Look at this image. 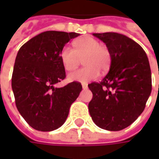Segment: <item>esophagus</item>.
I'll use <instances>...</instances> for the list:
<instances>
[{"mask_svg": "<svg viewBox=\"0 0 159 159\" xmlns=\"http://www.w3.org/2000/svg\"><path fill=\"white\" fill-rule=\"evenodd\" d=\"M82 87H83V89H88V84H86V83H83V84H82Z\"/></svg>", "mask_w": 159, "mask_h": 159, "instance_id": "34e87169", "label": "esophagus"}]
</instances>
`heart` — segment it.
Wrapping results in <instances>:
<instances>
[{
  "label": "heart",
  "mask_w": 159,
  "mask_h": 159,
  "mask_svg": "<svg viewBox=\"0 0 159 159\" xmlns=\"http://www.w3.org/2000/svg\"><path fill=\"white\" fill-rule=\"evenodd\" d=\"M74 48L65 46L59 52V58L66 70H73L83 59L85 67L70 73L68 79L71 82L88 83L96 79L100 70L107 71L110 68L111 54L106 45L91 36H84L73 42Z\"/></svg>",
  "instance_id": "1"
}]
</instances>
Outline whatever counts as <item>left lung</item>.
I'll return each mask as SVG.
<instances>
[{"label":"left lung","mask_w":159,"mask_h":159,"mask_svg":"<svg viewBox=\"0 0 159 159\" xmlns=\"http://www.w3.org/2000/svg\"><path fill=\"white\" fill-rule=\"evenodd\" d=\"M111 54L110 70L100 83L89 88L93 98L90 116L103 129L119 131L129 126L145 109L152 92L150 65L143 48L129 37L115 32L93 33Z\"/></svg>","instance_id":"1"}]
</instances>
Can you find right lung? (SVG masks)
Segmentation results:
<instances>
[{
	"mask_svg": "<svg viewBox=\"0 0 159 159\" xmlns=\"http://www.w3.org/2000/svg\"><path fill=\"white\" fill-rule=\"evenodd\" d=\"M78 36L76 32L48 30L34 36L18 52L12 89L19 113L35 129L47 132L62 126L82 91L78 82L54 87L66 78L60 50Z\"/></svg>",
	"mask_w": 159,
	"mask_h": 159,
	"instance_id": "add662e5",
	"label": "right lung"
}]
</instances>
